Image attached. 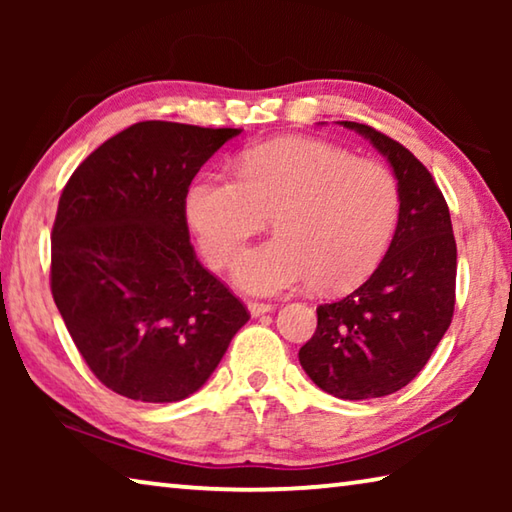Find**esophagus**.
<instances>
[{
	"mask_svg": "<svg viewBox=\"0 0 512 512\" xmlns=\"http://www.w3.org/2000/svg\"><path fill=\"white\" fill-rule=\"evenodd\" d=\"M275 307L273 305H266V302H253L250 300L248 302V311H250V316H264V314H271Z\"/></svg>",
	"mask_w": 512,
	"mask_h": 512,
	"instance_id": "esophagus-1",
	"label": "esophagus"
}]
</instances>
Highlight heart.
Instances as JSON below:
<instances>
[{
  "label": "heart",
  "mask_w": 512,
  "mask_h": 512,
  "mask_svg": "<svg viewBox=\"0 0 512 512\" xmlns=\"http://www.w3.org/2000/svg\"><path fill=\"white\" fill-rule=\"evenodd\" d=\"M400 205V185L381 164L320 140L282 137L241 155L239 178L192 180L185 219L207 262L225 268L275 216L280 235L237 259L239 287L271 296L311 280L318 291L339 293L384 259Z\"/></svg>",
  "instance_id": "1"
}]
</instances>
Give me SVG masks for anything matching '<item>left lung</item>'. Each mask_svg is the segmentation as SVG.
I'll use <instances>...</instances> for the list:
<instances>
[{"label": "left lung", "mask_w": 512, "mask_h": 512, "mask_svg": "<svg viewBox=\"0 0 512 512\" xmlns=\"http://www.w3.org/2000/svg\"><path fill=\"white\" fill-rule=\"evenodd\" d=\"M339 124L391 162L400 219L375 273L350 296L318 305V327L298 359L325 393L370 400L409 384L445 336L456 302V241L445 196L427 167L372 126Z\"/></svg>", "instance_id": "1"}]
</instances>
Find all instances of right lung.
<instances>
[{"label": "right lung", "mask_w": 512, "mask_h": 512, "mask_svg": "<svg viewBox=\"0 0 512 512\" xmlns=\"http://www.w3.org/2000/svg\"><path fill=\"white\" fill-rule=\"evenodd\" d=\"M241 128L140 121L85 158L51 230V296L103 386L137 402L196 393L248 309L189 244L185 194Z\"/></svg>", "instance_id": "add662e5"}]
</instances>
